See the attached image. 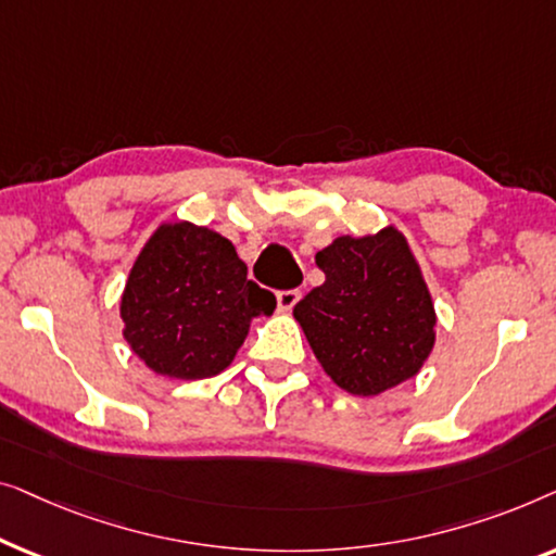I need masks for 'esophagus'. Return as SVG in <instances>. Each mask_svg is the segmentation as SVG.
<instances>
[{"mask_svg": "<svg viewBox=\"0 0 556 556\" xmlns=\"http://www.w3.org/2000/svg\"><path fill=\"white\" fill-rule=\"evenodd\" d=\"M300 296H302L300 289H279V292H277V307L281 312H289L296 302H300Z\"/></svg>", "mask_w": 556, "mask_h": 556, "instance_id": "esophagus-1", "label": "esophagus"}]
</instances>
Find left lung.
Returning a JSON list of instances; mask_svg holds the SVG:
<instances>
[{"label":"left lung","mask_w":556,"mask_h":556,"mask_svg":"<svg viewBox=\"0 0 556 556\" xmlns=\"http://www.w3.org/2000/svg\"><path fill=\"white\" fill-rule=\"evenodd\" d=\"M315 262L325 285L294 304V319L325 372L363 397L413 378L433 350L435 312L403 233L340 237Z\"/></svg>","instance_id":"8db88e82"}]
</instances>
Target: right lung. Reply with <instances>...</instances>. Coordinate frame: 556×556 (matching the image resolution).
Wrapping results in <instances>:
<instances>
[{"label": "right lung", "mask_w": 556, "mask_h": 556, "mask_svg": "<svg viewBox=\"0 0 556 556\" xmlns=\"http://www.w3.org/2000/svg\"><path fill=\"white\" fill-rule=\"evenodd\" d=\"M275 307V294L247 279L229 239L178 222L163 224L138 254L121 317L130 350L153 372L201 380L229 367L252 317Z\"/></svg>", "instance_id": "add662e5"}]
</instances>
